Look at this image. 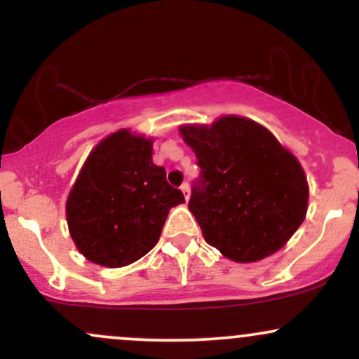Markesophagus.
<instances>
[{
    "mask_svg": "<svg viewBox=\"0 0 359 359\" xmlns=\"http://www.w3.org/2000/svg\"><path fill=\"white\" fill-rule=\"evenodd\" d=\"M180 191H182L185 201H189V197H191V191H189V184H182V187H180Z\"/></svg>",
    "mask_w": 359,
    "mask_h": 359,
    "instance_id": "obj_1",
    "label": "esophagus"
}]
</instances>
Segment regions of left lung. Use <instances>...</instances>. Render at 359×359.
<instances>
[{
    "mask_svg": "<svg viewBox=\"0 0 359 359\" xmlns=\"http://www.w3.org/2000/svg\"><path fill=\"white\" fill-rule=\"evenodd\" d=\"M179 131L203 170L189 211L204 240L238 263L277 253L307 214L309 184L297 156L265 126L234 114Z\"/></svg>",
    "mask_w": 359,
    "mask_h": 359,
    "instance_id": "8db88e82",
    "label": "left lung"
}]
</instances>
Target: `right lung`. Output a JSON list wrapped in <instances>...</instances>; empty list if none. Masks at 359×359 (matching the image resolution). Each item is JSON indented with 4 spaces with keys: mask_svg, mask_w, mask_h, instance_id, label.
Wrapping results in <instances>:
<instances>
[{
    "mask_svg": "<svg viewBox=\"0 0 359 359\" xmlns=\"http://www.w3.org/2000/svg\"><path fill=\"white\" fill-rule=\"evenodd\" d=\"M154 138L128 128L93 148L65 203L69 233L89 262L119 269L137 262L158 241L168 211L184 194L151 160Z\"/></svg>",
    "mask_w": 359,
    "mask_h": 359,
    "instance_id": "add662e5",
    "label": "right lung"
}]
</instances>
